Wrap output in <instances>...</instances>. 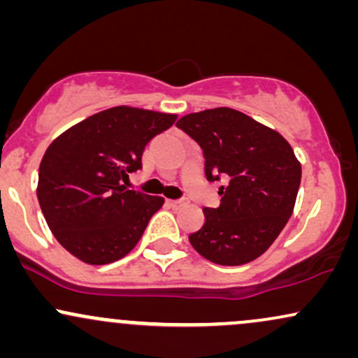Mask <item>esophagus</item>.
Wrapping results in <instances>:
<instances>
[{
	"instance_id": "1",
	"label": "esophagus",
	"mask_w": 358,
	"mask_h": 358,
	"mask_svg": "<svg viewBox=\"0 0 358 358\" xmlns=\"http://www.w3.org/2000/svg\"><path fill=\"white\" fill-rule=\"evenodd\" d=\"M168 205H170L171 208H182V207H187L188 202L187 200H168Z\"/></svg>"
}]
</instances>
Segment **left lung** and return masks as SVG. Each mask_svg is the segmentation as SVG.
<instances>
[{
	"label": "left lung",
	"instance_id": "1",
	"mask_svg": "<svg viewBox=\"0 0 358 358\" xmlns=\"http://www.w3.org/2000/svg\"><path fill=\"white\" fill-rule=\"evenodd\" d=\"M176 126L202 148L208 182L229 180L219 188L220 205L203 208L202 229L188 241L215 264H248L269 249L293 213L301 182L293 148L231 108L187 114Z\"/></svg>",
	"mask_w": 358,
	"mask_h": 358
}]
</instances>
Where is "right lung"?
<instances>
[{"label": "right lung", "mask_w": 358, "mask_h": 358, "mask_svg": "<svg viewBox=\"0 0 358 358\" xmlns=\"http://www.w3.org/2000/svg\"><path fill=\"white\" fill-rule=\"evenodd\" d=\"M176 114L117 106L89 116L52 141L38 170V196L55 239L85 264L102 266L134 249L165 199L126 190L141 156Z\"/></svg>", "instance_id": "obj_1"}]
</instances>
